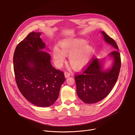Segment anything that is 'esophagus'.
<instances>
[{"label": "esophagus", "instance_id": "esophagus-1", "mask_svg": "<svg viewBox=\"0 0 135 135\" xmlns=\"http://www.w3.org/2000/svg\"><path fill=\"white\" fill-rule=\"evenodd\" d=\"M70 75H71V74L70 73H69L68 71H65V76L66 78H68V77H69L70 76Z\"/></svg>", "mask_w": 135, "mask_h": 135}]
</instances>
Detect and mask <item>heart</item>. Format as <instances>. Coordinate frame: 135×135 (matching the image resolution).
<instances>
[{
	"mask_svg": "<svg viewBox=\"0 0 135 135\" xmlns=\"http://www.w3.org/2000/svg\"><path fill=\"white\" fill-rule=\"evenodd\" d=\"M59 50L55 47L52 55L55 65L60 67L65 60V56H68L71 66L76 69L85 67L91 60L94 52V49L87 45V42L82 39L69 40L62 41Z\"/></svg>",
	"mask_w": 135,
	"mask_h": 135,
	"instance_id": "1",
	"label": "heart"
}]
</instances>
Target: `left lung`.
Masks as SVG:
<instances>
[{
    "mask_svg": "<svg viewBox=\"0 0 135 135\" xmlns=\"http://www.w3.org/2000/svg\"><path fill=\"white\" fill-rule=\"evenodd\" d=\"M102 32L106 42L119 50L113 38L104 31ZM109 55L114 57V62L109 70L103 71L102 63L97 58L92 57L82 73L75 75L77 94L83 102L93 104L101 101L116 83L121 66V56L118 50L113 51Z\"/></svg>",
    "mask_w": 135,
    "mask_h": 135,
    "instance_id": "1",
    "label": "left lung"
}]
</instances>
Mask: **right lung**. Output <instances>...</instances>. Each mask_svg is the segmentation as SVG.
I'll return each mask as SVG.
<instances>
[{"label": "right lung", "instance_id": "1", "mask_svg": "<svg viewBox=\"0 0 135 135\" xmlns=\"http://www.w3.org/2000/svg\"><path fill=\"white\" fill-rule=\"evenodd\" d=\"M40 35L33 31L18 44L13 56L14 71L25 98L37 106L45 107L56 100L66 79L63 71L51 65L50 55L41 51L45 44Z\"/></svg>", "mask_w": 135, "mask_h": 135}]
</instances>
